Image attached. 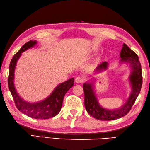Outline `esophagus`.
<instances>
[{
	"label": "esophagus",
	"instance_id": "1",
	"mask_svg": "<svg viewBox=\"0 0 150 150\" xmlns=\"http://www.w3.org/2000/svg\"><path fill=\"white\" fill-rule=\"evenodd\" d=\"M84 81V79L83 76H78L75 78V82L77 83H83Z\"/></svg>",
	"mask_w": 150,
	"mask_h": 150
}]
</instances>
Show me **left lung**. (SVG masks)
Instances as JSON below:
<instances>
[{
	"label": "left lung",
	"mask_w": 150,
	"mask_h": 150,
	"mask_svg": "<svg viewBox=\"0 0 150 150\" xmlns=\"http://www.w3.org/2000/svg\"><path fill=\"white\" fill-rule=\"evenodd\" d=\"M120 57L122 58V62H129L133 69L130 77L133 91L129 96V98L124 106L118 109L113 110L102 108L97 101L91 84L87 83L83 85L85 108L88 113L97 120L108 121V120L118 119L125 116L131 110L141 90L142 75L141 64L140 63L139 57L133 50H131L124 43L121 51V53H120ZM107 63L106 62H104L98 67V69L101 70L107 68Z\"/></svg>",
	"instance_id": "left-lung-1"
}]
</instances>
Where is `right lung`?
Returning a JSON list of instances; mask_svg holds the SVG:
<instances>
[{
  "mask_svg": "<svg viewBox=\"0 0 150 150\" xmlns=\"http://www.w3.org/2000/svg\"><path fill=\"white\" fill-rule=\"evenodd\" d=\"M37 43L36 41L30 40L22 46L19 51L13 55L10 64V71L8 76V87L13 101L20 112L32 118L48 119L55 116L60 112L62 105L64 97L66 93L73 86L74 79L71 78L63 83L60 84L56 88L50 96L43 101L37 103H29L25 102L17 94L13 85L14 69L18 58L21 52L33 47Z\"/></svg>",
  "mask_w": 150,
  "mask_h": 150,
  "instance_id": "add662e5",
  "label": "right lung"
}]
</instances>
